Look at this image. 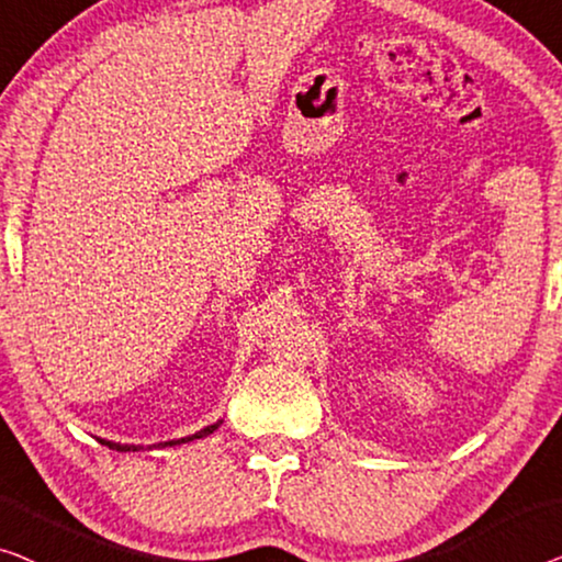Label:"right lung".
<instances>
[{
	"label": "right lung",
	"mask_w": 562,
	"mask_h": 562,
	"mask_svg": "<svg viewBox=\"0 0 562 562\" xmlns=\"http://www.w3.org/2000/svg\"><path fill=\"white\" fill-rule=\"evenodd\" d=\"M221 423H224V420H216V423L205 425V428H201L199 432H193V436H186V438H178V440H165V442H157V448L180 446V442H191V440L205 438V436H211V432L216 430ZM99 442H101V446H109V448H112V450H120V453H130V450H139V448H142V446H130V442H114V440H104V438H99ZM147 448H153V446H147Z\"/></svg>",
	"instance_id": "right-lung-1"
}]
</instances>
